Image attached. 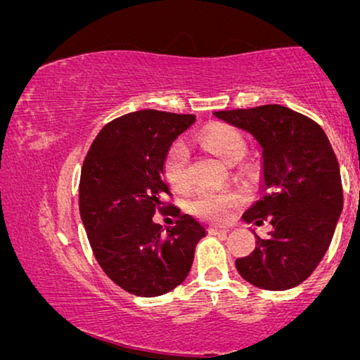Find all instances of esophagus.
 Listing matches in <instances>:
<instances>
[{
  "mask_svg": "<svg viewBox=\"0 0 360 360\" xmlns=\"http://www.w3.org/2000/svg\"><path fill=\"white\" fill-rule=\"evenodd\" d=\"M209 231L212 233V235H226V233L230 231L229 226H217V225H212Z\"/></svg>",
  "mask_w": 360,
  "mask_h": 360,
  "instance_id": "1",
  "label": "esophagus"
}]
</instances>
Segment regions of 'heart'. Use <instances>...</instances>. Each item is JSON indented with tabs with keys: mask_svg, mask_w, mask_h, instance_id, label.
<instances>
[{
	"mask_svg": "<svg viewBox=\"0 0 360 360\" xmlns=\"http://www.w3.org/2000/svg\"><path fill=\"white\" fill-rule=\"evenodd\" d=\"M200 143L229 166L236 165L246 153V141L240 131L220 124H212L202 131ZM189 156V148L184 141H176L166 153L165 176L176 191L186 189L191 182ZM240 202L241 195L233 191H199L191 199L189 210L200 219L220 221L229 219Z\"/></svg>",
	"mask_w": 360,
	"mask_h": 360,
	"instance_id": "1",
	"label": "heart"
}]
</instances>
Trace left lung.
Wrapping results in <instances>:
<instances>
[{
  "mask_svg": "<svg viewBox=\"0 0 360 360\" xmlns=\"http://www.w3.org/2000/svg\"><path fill=\"white\" fill-rule=\"evenodd\" d=\"M221 122L250 134L261 148L262 197L243 220L259 226L250 256L236 259L243 279L266 290H287L316 269L330 248L342 212V184L336 155L323 129L279 104L219 110Z\"/></svg>",
  "mask_w": 360,
  "mask_h": 360,
  "instance_id": "obj_1",
  "label": "left lung"
}]
</instances>
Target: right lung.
I'll use <instances>...</instances> for the list:
<instances>
[{
	"label": "right lung",
	"mask_w": 360,
	"mask_h": 360,
	"mask_svg": "<svg viewBox=\"0 0 360 360\" xmlns=\"http://www.w3.org/2000/svg\"><path fill=\"white\" fill-rule=\"evenodd\" d=\"M195 115L136 110L99 131L86 155L79 181V214L103 271L139 297L171 292L189 276L197 243L207 229L178 215L163 229L153 215L169 184L165 158Z\"/></svg>",
	"instance_id": "1"
}]
</instances>
